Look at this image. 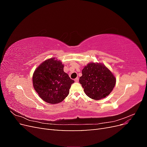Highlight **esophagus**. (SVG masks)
<instances>
[{"label":"esophagus","mask_w":147,"mask_h":147,"mask_svg":"<svg viewBox=\"0 0 147 147\" xmlns=\"http://www.w3.org/2000/svg\"><path fill=\"white\" fill-rule=\"evenodd\" d=\"M78 80H79V78H78V77H77L76 78H75V79L74 80V81H75V82H78Z\"/></svg>","instance_id":"esophagus-1"}]
</instances>
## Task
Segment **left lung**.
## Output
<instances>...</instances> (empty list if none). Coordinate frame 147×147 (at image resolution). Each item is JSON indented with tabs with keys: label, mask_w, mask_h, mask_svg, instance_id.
Returning <instances> with one entry per match:
<instances>
[{
	"label": "left lung",
	"mask_w": 147,
	"mask_h": 147,
	"mask_svg": "<svg viewBox=\"0 0 147 147\" xmlns=\"http://www.w3.org/2000/svg\"><path fill=\"white\" fill-rule=\"evenodd\" d=\"M79 82L89 97L100 100L112 92L116 79L105 65L90 63L82 70V76L80 78Z\"/></svg>",
	"instance_id": "obj_1"
}]
</instances>
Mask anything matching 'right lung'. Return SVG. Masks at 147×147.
<instances>
[{
    "instance_id": "add662e5",
    "label": "right lung",
    "mask_w": 147,
    "mask_h": 147,
    "mask_svg": "<svg viewBox=\"0 0 147 147\" xmlns=\"http://www.w3.org/2000/svg\"><path fill=\"white\" fill-rule=\"evenodd\" d=\"M33 86L41 98L49 104H57L68 96L74 83L64 72V65L55 58L44 61L33 75Z\"/></svg>"
}]
</instances>
